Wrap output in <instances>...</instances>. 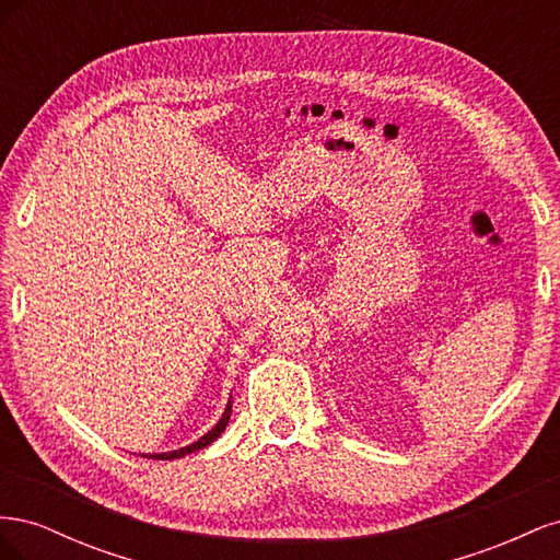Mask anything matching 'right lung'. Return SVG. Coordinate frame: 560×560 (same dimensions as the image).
<instances>
[{"instance_id":"obj_1","label":"right lung","mask_w":560,"mask_h":560,"mask_svg":"<svg viewBox=\"0 0 560 560\" xmlns=\"http://www.w3.org/2000/svg\"><path fill=\"white\" fill-rule=\"evenodd\" d=\"M229 418H231V401H229V406H226V411H224V416H222V420L217 422V425L206 434V436H200L196 444H191V446H186V448H179V451H173V453H159V455H149V457H154V460H173V457H184L186 453H194V451H200V448H206V446H210L214 439L222 434L224 430H226V425H229Z\"/></svg>"}]
</instances>
